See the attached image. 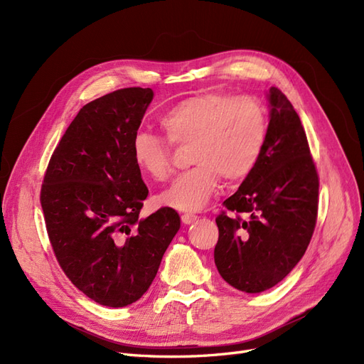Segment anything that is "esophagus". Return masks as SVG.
<instances>
[{
    "label": "esophagus",
    "mask_w": 364,
    "mask_h": 364,
    "mask_svg": "<svg viewBox=\"0 0 364 364\" xmlns=\"http://www.w3.org/2000/svg\"><path fill=\"white\" fill-rule=\"evenodd\" d=\"M197 220V215H194V214H183L182 215V223L183 225H191V223H194Z\"/></svg>",
    "instance_id": "1"
}]
</instances>
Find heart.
Listing matches in <instances>:
<instances>
[{
	"mask_svg": "<svg viewBox=\"0 0 364 364\" xmlns=\"http://www.w3.org/2000/svg\"><path fill=\"white\" fill-rule=\"evenodd\" d=\"M159 124L171 144L188 146L196 167L159 196V203L179 211H200L217 193L220 176L245 179L266 144L269 119L257 97L205 92L185 98L165 112ZM132 158L142 176L162 182L171 173L170 146L150 132H136Z\"/></svg>",
	"mask_w": 364,
	"mask_h": 364,
	"instance_id": "1",
	"label": "heart"
}]
</instances>
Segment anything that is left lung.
Wrapping results in <instances>:
<instances>
[{"label": "left lung", "mask_w": 364, "mask_h": 364, "mask_svg": "<svg viewBox=\"0 0 364 364\" xmlns=\"http://www.w3.org/2000/svg\"><path fill=\"white\" fill-rule=\"evenodd\" d=\"M266 144L235 194L223 202L234 215L215 218L214 261L222 278L245 293L274 287L310 245L318 178L301 118L278 87L266 94Z\"/></svg>", "instance_id": "obj_1"}]
</instances>
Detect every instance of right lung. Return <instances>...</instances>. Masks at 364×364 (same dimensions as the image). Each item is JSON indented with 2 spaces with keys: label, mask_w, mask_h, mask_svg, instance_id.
I'll list each match as a JSON object with an SVG mask.
<instances>
[{
  "label": "right lung",
  "mask_w": 364,
  "mask_h": 364,
  "mask_svg": "<svg viewBox=\"0 0 364 364\" xmlns=\"http://www.w3.org/2000/svg\"><path fill=\"white\" fill-rule=\"evenodd\" d=\"M151 100L150 87H126L85 105L54 150L41 190L62 270L105 306H127L149 290L181 228L173 208L139 218L149 190L132 139Z\"/></svg>",
  "instance_id": "add662e5"
}]
</instances>
